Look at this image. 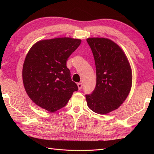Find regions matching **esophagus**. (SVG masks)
Listing matches in <instances>:
<instances>
[{"label": "esophagus", "instance_id": "esophagus-1", "mask_svg": "<svg viewBox=\"0 0 154 154\" xmlns=\"http://www.w3.org/2000/svg\"><path fill=\"white\" fill-rule=\"evenodd\" d=\"M78 89L79 90H81L82 88V87H83V84L82 83H78Z\"/></svg>", "mask_w": 154, "mask_h": 154}]
</instances>
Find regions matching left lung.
Instances as JSON below:
<instances>
[{
    "label": "left lung",
    "instance_id": "left-lung-1",
    "mask_svg": "<svg viewBox=\"0 0 154 154\" xmlns=\"http://www.w3.org/2000/svg\"><path fill=\"white\" fill-rule=\"evenodd\" d=\"M94 56L96 85L86 94L88 106L96 113L106 114L117 109L128 96L132 86V71L122 49L104 38L87 39Z\"/></svg>",
    "mask_w": 154,
    "mask_h": 154
}]
</instances>
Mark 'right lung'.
I'll return each mask as SVG.
<instances>
[{"mask_svg": "<svg viewBox=\"0 0 154 154\" xmlns=\"http://www.w3.org/2000/svg\"><path fill=\"white\" fill-rule=\"evenodd\" d=\"M81 40L58 38L41 40L32 46L22 69L27 95L50 112L63 108L78 88L72 81L66 62Z\"/></svg>", "mask_w": 154, "mask_h": 154, "instance_id": "right-lung-1", "label": "right lung"}]
</instances>
